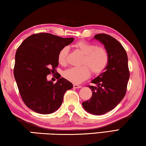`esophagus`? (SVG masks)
I'll list each match as a JSON object with an SVG mask.
<instances>
[{
    "label": "esophagus",
    "instance_id": "1",
    "mask_svg": "<svg viewBox=\"0 0 146 146\" xmlns=\"http://www.w3.org/2000/svg\"><path fill=\"white\" fill-rule=\"evenodd\" d=\"M73 88H76V89H78V88H82V86H80V85H78V84H73Z\"/></svg>",
    "mask_w": 146,
    "mask_h": 146
}]
</instances>
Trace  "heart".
I'll return each instance as SVG.
<instances>
[{
  "mask_svg": "<svg viewBox=\"0 0 146 146\" xmlns=\"http://www.w3.org/2000/svg\"><path fill=\"white\" fill-rule=\"evenodd\" d=\"M75 47L84 55L82 64L88 65L93 73H100L106 68L109 62V56L105 49L97 47L95 44L86 40L77 42L75 43ZM68 52V46L64 47L59 51L58 61L61 65L64 66L66 64ZM87 66H82L80 67L70 68L64 71L63 76L73 83H81L90 76V70Z\"/></svg>",
  "mask_w": 146,
  "mask_h": 146,
  "instance_id": "obj_1",
  "label": "heart"
}]
</instances>
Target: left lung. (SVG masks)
<instances>
[{
    "label": "left lung",
    "mask_w": 146,
    "mask_h": 146,
    "mask_svg": "<svg viewBox=\"0 0 146 146\" xmlns=\"http://www.w3.org/2000/svg\"><path fill=\"white\" fill-rule=\"evenodd\" d=\"M108 53L109 62L104 71L89 86L93 91L90 100L82 102L84 110L91 114L100 115L114 109L124 97L129 78L126 51L119 42L108 35H95Z\"/></svg>",
    "instance_id": "8db88e82"
}]
</instances>
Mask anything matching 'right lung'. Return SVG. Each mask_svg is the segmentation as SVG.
I'll use <instances>...</instances> for the list:
<instances>
[{
  "instance_id": "1",
  "label": "right lung",
  "mask_w": 146,
  "mask_h": 146,
  "mask_svg": "<svg viewBox=\"0 0 146 146\" xmlns=\"http://www.w3.org/2000/svg\"><path fill=\"white\" fill-rule=\"evenodd\" d=\"M73 40L40 33L28 36L17 49L14 76L24 104L33 111L43 115L55 112L66 91L73 88L66 78L60 76L53 84L47 80V75L56 71L60 49Z\"/></svg>"
}]
</instances>
